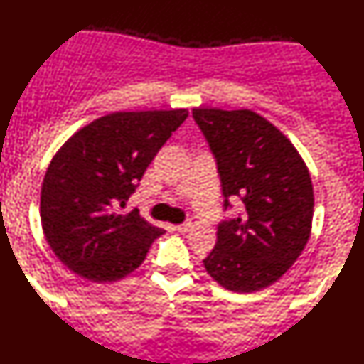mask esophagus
<instances>
[{
    "label": "esophagus",
    "mask_w": 364,
    "mask_h": 364,
    "mask_svg": "<svg viewBox=\"0 0 364 364\" xmlns=\"http://www.w3.org/2000/svg\"><path fill=\"white\" fill-rule=\"evenodd\" d=\"M193 228V225H191V222H185V223H181V225H178L176 227V230L179 233H186V232H190V230Z\"/></svg>",
    "instance_id": "esophagus-1"
}]
</instances>
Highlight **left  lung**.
Listing matches in <instances>:
<instances>
[{
	"label": "left lung",
	"instance_id": "obj_1",
	"mask_svg": "<svg viewBox=\"0 0 364 364\" xmlns=\"http://www.w3.org/2000/svg\"><path fill=\"white\" fill-rule=\"evenodd\" d=\"M193 119L215 156L223 208L242 201L237 218L218 223L205 269L228 291H260L287 272L309 240V171L292 142L254 110L193 109Z\"/></svg>",
	"mask_w": 364,
	"mask_h": 364
}]
</instances>
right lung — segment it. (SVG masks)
I'll use <instances>...</instances> for the list:
<instances>
[{"label": "right lung", "mask_w": 364, "mask_h": 364, "mask_svg": "<svg viewBox=\"0 0 364 364\" xmlns=\"http://www.w3.org/2000/svg\"><path fill=\"white\" fill-rule=\"evenodd\" d=\"M186 117V109L109 114L77 131L53 156L41 186V227L72 272L114 282L144 262L164 230L137 208H121Z\"/></svg>", "instance_id": "1"}]
</instances>
